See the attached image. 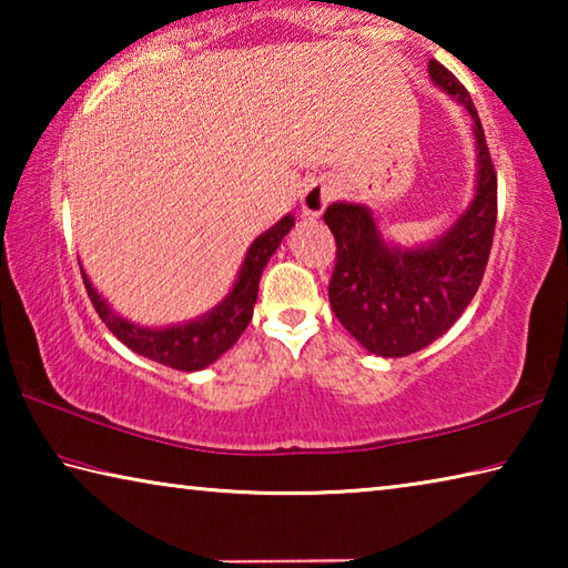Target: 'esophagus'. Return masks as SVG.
I'll return each mask as SVG.
<instances>
[{
    "label": "esophagus",
    "instance_id": "1",
    "mask_svg": "<svg viewBox=\"0 0 568 568\" xmlns=\"http://www.w3.org/2000/svg\"><path fill=\"white\" fill-rule=\"evenodd\" d=\"M338 190H341L338 182L331 180V178L313 180L301 195L303 215L305 217H321L323 210L333 203L335 195H338Z\"/></svg>",
    "mask_w": 568,
    "mask_h": 568
}]
</instances>
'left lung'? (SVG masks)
<instances>
[{
  "instance_id": "left-lung-1",
  "label": "left lung",
  "mask_w": 568,
  "mask_h": 568,
  "mask_svg": "<svg viewBox=\"0 0 568 568\" xmlns=\"http://www.w3.org/2000/svg\"><path fill=\"white\" fill-rule=\"evenodd\" d=\"M428 74L474 120L476 195L446 235L420 247H393L365 205L333 203L325 225L335 237L328 297L335 318L365 351L403 358L440 338L484 281L496 230V170L478 112L454 74L436 60Z\"/></svg>"
}]
</instances>
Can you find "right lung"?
I'll return each mask as SVG.
<instances>
[{"label":"right lung","mask_w":568,"mask_h":568,"mask_svg":"<svg viewBox=\"0 0 568 568\" xmlns=\"http://www.w3.org/2000/svg\"><path fill=\"white\" fill-rule=\"evenodd\" d=\"M295 225L293 215H285L281 223H275L271 230L250 245L245 263L240 267V275L233 285V291L213 311L205 313L203 318L172 325V328H142L130 321L120 318L112 307L104 303V297L94 291L90 277L82 273L84 287L94 305V311L108 325L118 341L128 345L130 351L145 358L168 365L175 371H200L215 363L220 355L233 348L240 335L247 328L250 318H253V305L257 301V285H261L263 267L271 261V255L281 245V240L291 233ZM82 271V265H80Z\"/></svg>","instance_id":"add662e5"}]
</instances>
